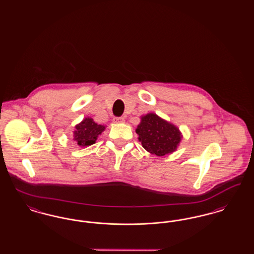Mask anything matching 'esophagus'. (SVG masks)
I'll return each instance as SVG.
<instances>
[{
    "label": "esophagus",
    "mask_w": 254,
    "mask_h": 254,
    "mask_svg": "<svg viewBox=\"0 0 254 254\" xmlns=\"http://www.w3.org/2000/svg\"><path fill=\"white\" fill-rule=\"evenodd\" d=\"M113 122H114L115 124L125 123V118H124V117H115V118H113Z\"/></svg>",
    "instance_id": "34e87169"
}]
</instances>
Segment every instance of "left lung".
Listing matches in <instances>:
<instances>
[{
  "mask_svg": "<svg viewBox=\"0 0 254 254\" xmlns=\"http://www.w3.org/2000/svg\"><path fill=\"white\" fill-rule=\"evenodd\" d=\"M135 131L142 146L156 156H165L175 151L183 138L180 129L175 125L152 112L141 117Z\"/></svg>",
  "mask_w": 254,
  "mask_h": 254,
  "instance_id": "left-lung-1",
  "label": "left lung"
}]
</instances>
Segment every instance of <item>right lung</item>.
<instances>
[{
	"label": "right lung",
	"instance_id": "add662e5",
	"mask_svg": "<svg viewBox=\"0 0 254 254\" xmlns=\"http://www.w3.org/2000/svg\"><path fill=\"white\" fill-rule=\"evenodd\" d=\"M73 140L75 144L85 147L96 143L97 138L106 129V126L99 125L90 117H85L81 123L74 127Z\"/></svg>",
	"mask_w": 254,
	"mask_h": 254
}]
</instances>
